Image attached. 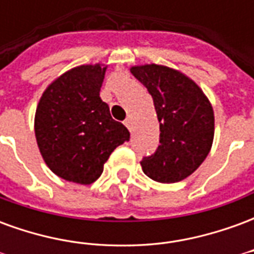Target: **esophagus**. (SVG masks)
<instances>
[{
  "mask_svg": "<svg viewBox=\"0 0 254 254\" xmlns=\"http://www.w3.org/2000/svg\"><path fill=\"white\" fill-rule=\"evenodd\" d=\"M124 125H125L129 130H132V120H130V118H127V120L124 121Z\"/></svg>",
  "mask_w": 254,
  "mask_h": 254,
  "instance_id": "34e87169",
  "label": "esophagus"
}]
</instances>
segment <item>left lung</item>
I'll use <instances>...</instances> for the list:
<instances>
[{
  "instance_id": "left-lung-1",
  "label": "left lung",
  "mask_w": 254,
  "mask_h": 254,
  "mask_svg": "<svg viewBox=\"0 0 254 254\" xmlns=\"http://www.w3.org/2000/svg\"><path fill=\"white\" fill-rule=\"evenodd\" d=\"M154 99L159 147L140 162L144 174L174 184L193 174L211 151L215 117L211 102L191 78L177 69L147 64L130 67Z\"/></svg>"
}]
</instances>
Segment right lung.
I'll use <instances>...</instances> for the list:
<instances>
[{"label":"right lung","mask_w":254,"mask_h":254,"mask_svg":"<svg viewBox=\"0 0 254 254\" xmlns=\"http://www.w3.org/2000/svg\"><path fill=\"white\" fill-rule=\"evenodd\" d=\"M106 67L80 65L63 73L49 84L36 107L35 137L42 158L65 181H96L111 152L130 136L100 99Z\"/></svg>","instance_id":"add662e5"}]
</instances>
